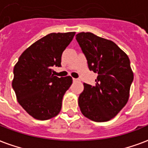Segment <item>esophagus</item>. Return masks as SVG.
Here are the masks:
<instances>
[{
	"mask_svg": "<svg viewBox=\"0 0 148 148\" xmlns=\"http://www.w3.org/2000/svg\"><path fill=\"white\" fill-rule=\"evenodd\" d=\"M73 82H78V81H79V79H74V78H73Z\"/></svg>",
	"mask_w": 148,
	"mask_h": 148,
	"instance_id": "1",
	"label": "esophagus"
}]
</instances>
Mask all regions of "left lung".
Returning a JSON list of instances; mask_svg holds the SVG:
<instances>
[{
    "label": "left lung",
    "mask_w": 148,
    "mask_h": 148,
    "mask_svg": "<svg viewBox=\"0 0 148 148\" xmlns=\"http://www.w3.org/2000/svg\"><path fill=\"white\" fill-rule=\"evenodd\" d=\"M75 38L86 57L90 70L97 73L95 86L83 83L78 103L86 117L108 121L124 107L134 79L127 55L113 42L91 32H79Z\"/></svg>",
    "instance_id": "left-lung-1"
}]
</instances>
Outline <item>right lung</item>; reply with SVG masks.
I'll list each match as a JSON object with an SVG mask.
<instances>
[{"mask_svg": "<svg viewBox=\"0 0 148 148\" xmlns=\"http://www.w3.org/2000/svg\"><path fill=\"white\" fill-rule=\"evenodd\" d=\"M75 32L51 33L23 51L14 67L12 87L21 106L39 121L56 116L62 98L73 83L71 76L58 78L53 66H61L62 52Z\"/></svg>", "mask_w": 148, "mask_h": 148, "instance_id": "add662e5", "label": "right lung"}]
</instances>
